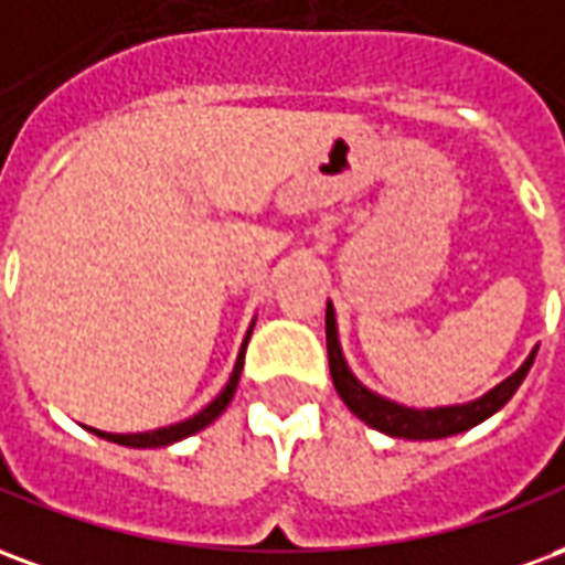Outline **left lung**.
Wrapping results in <instances>:
<instances>
[{
    "label": "left lung",
    "instance_id": "left-lung-1",
    "mask_svg": "<svg viewBox=\"0 0 565 565\" xmlns=\"http://www.w3.org/2000/svg\"><path fill=\"white\" fill-rule=\"evenodd\" d=\"M535 351L523 360V366L509 375V379L497 384L493 391H487L484 396H478L472 403L462 405H441V408H408V405L393 403L384 399L379 393H372L366 384H360L356 375L348 369V360L342 354V344H339V327H335V308L327 302V354H330V375L335 391L344 399V405L354 412L363 424H369L379 433H387L393 438H448L457 433L472 429L490 415H497L502 405L509 403L514 391L521 387L526 372L533 366Z\"/></svg>",
    "mask_w": 565,
    "mask_h": 565
}]
</instances>
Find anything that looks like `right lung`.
I'll return each mask as SVG.
<instances>
[{
    "mask_svg": "<svg viewBox=\"0 0 565 565\" xmlns=\"http://www.w3.org/2000/svg\"><path fill=\"white\" fill-rule=\"evenodd\" d=\"M250 330H254V323H250ZM250 330H247L245 342H242V351H238V360H235L233 375H230V381H226V387H223V391L217 393V396H214V399H211L199 415L186 417V420H181V424L150 429V433H129V436H120V433H103V429H90V433L108 438V441H117V445H127V448H166V445H174V441H181V438L193 436V433H199V429H205L209 424H214V420L226 412V405H230L235 387H238L242 366H245V348H247V339H250Z\"/></svg>",
    "mask_w": 565,
    "mask_h": 565,
    "instance_id": "add662e5",
    "label": "right lung"
}]
</instances>
